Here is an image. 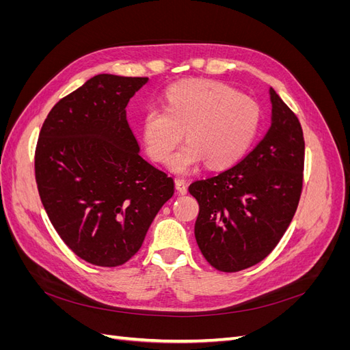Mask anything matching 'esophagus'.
Wrapping results in <instances>:
<instances>
[{
  "label": "esophagus",
  "mask_w": 350,
  "mask_h": 350,
  "mask_svg": "<svg viewBox=\"0 0 350 350\" xmlns=\"http://www.w3.org/2000/svg\"><path fill=\"white\" fill-rule=\"evenodd\" d=\"M175 187H176L179 194H183V196L187 194V183L184 181V179L176 178V179H175Z\"/></svg>",
  "instance_id": "esophagus-1"
}]
</instances>
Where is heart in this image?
I'll use <instances>...</instances> for the list:
<instances>
[{
	"mask_svg": "<svg viewBox=\"0 0 350 350\" xmlns=\"http://www.w3.org/2000/svg\"><path fill=\"white\" fill-rule=\"evenodd\" d=\"M166 105L143 116V140L153 161L166 163L184 133L188 143L171 161L176 174H188L201 162L211 167L235 163L258 130L260 108L224 83L187 80L166 90Z\"/></svg>",
	"mask_w": 350,
	"mask_h": 350,
	"instance_id": "b5f03b06",
	"label": "heart"
}]
</instances>
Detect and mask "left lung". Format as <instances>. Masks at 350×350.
Returning <instances> with one entry per match:
<instances>
[{
    "mask_svg": "<svg viewBox=\"0 0 350 350\" xmlns=\"http://www.w3.org/2000/svg\"><path fill=\"white\" fill-rule=\"evenodd\" d=\"M271 125L264 139L226 171L198 179L194 234L211 267L235 273L276 248L299 204L305 142L298 116L270 89Z\"/></svg>",
    "mask_w": 350,
    "mask_h": 350,
    "instance_id": "left-lung-1",
    "label": "left lung"
}]
</instances>
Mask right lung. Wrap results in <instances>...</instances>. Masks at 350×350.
I'll list each match as a JSON object with an SVG mask.
<instances>
[{
	"label": "right lung",
	"instance_id": "1",
	"mask_svg": "<svg viewBox=\"0 0 350 350\" xmlns=\"http://www.w3.org/2000/svg\"><path fill=\"white\" fill-rule=\"evenodd\" d=\"M147 77L98 74L54 105L35 150L38 191L66 245L116 267L140 250L174 179L140 156L125 107Z\"/></svg>",
	"mask_w": 350,
	"mask_h": 350
}]
</instances>
